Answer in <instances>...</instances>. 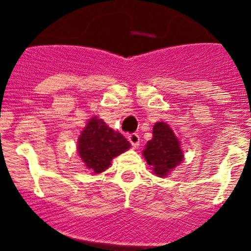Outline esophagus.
Returning <instances> with one entry per match:
<instances>
[{"label": "esophagus", "mask_w": 251, "mask_h": 251, "mask_svg": "<svg viewBox=\"0 0 251 251\" xmlns=\"http://www.w3.org/2000/svg\"><path fill=\"white\" fill-rule=\"evenodd\" d=\"M128 141L130 142V145L133 147H138L139 143H141V138H139L138 133H130L129 136H128Z\"/></svg>", "instance_id": "obj_1"}]
</instances>
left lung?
I'll list each match as a JSON object with an SVG mask.
<instances>
[{"mask_svg":"<svg viewBox=\"0 0 251 251\" xmlns=\"http://www.w3.org/2000/svg\"><path fill=\"white\" fill-rule=\"evenodd\" d=\"M143 156L153 172L159 177H165L183 161L178 138L165 122H157L153 126V137L147 142Z\"/></svg>","mask_w":251,"mask_h":251,"instance_id":"obj_1","label":"left lung"}]
</instances>
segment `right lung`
I'll list each match as a JSON object with an SVG mask.
<instances>
[{"mask_svg":"<svg viewBox=\"0 0 251 251\" xmlns=\"http://www.w3.org/2000/svg\"><path fill=\"white\" fill-rule=\"evenodd\" d=\"M130 143L115 132L103 119L93 117L77 138V152L86 168L93 174H101L112 165V159L126 152Z\"/></svg>","mask_w":251,"mask_h":251,"instance_id":"right-lung-1","label":"right lung"}]
</instances>
